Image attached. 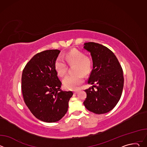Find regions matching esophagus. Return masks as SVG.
<instances>
[{"label": "esophagus", "mask_w": 147, "mask_h": 147, "mask_svg": "<svg viewBox=\"0 0 147 147\" xmlns=\"http://www.w3.org/2000/svg\"><path fill=\"white\" fill-rule=\"evenodd\" d=\"M78 91H74V94H77L78 93Z\"/></svg>", "instance_id": "esophagus-1"}]
</instances>
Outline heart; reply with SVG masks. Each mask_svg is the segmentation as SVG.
I'll return each mask as SVG.
<instances>
[{
    "label": "heart",
    "instance_id": "b5f03b06",
    "mask_svg": "<svg viewBox=\"0 0 147 147\" xmlns=\"http://www.w3.org/2000/svg\"><path fill=\"white\" fill-rule=\"evenodd\" d=\"M73 65V74H68L63 79L66 88L75 90L83 82L82 75L87 76L92 69V60L90 57L85 56L81 51L73 49L61 56H58L55 61V69L57 74L63 76L67 70L66 63Z\"/></svg>",
    "mask_w": 147,
    "mask_h": 147
}]
</instances>
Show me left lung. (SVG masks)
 <instances>
[{
	"instance_id": "left-lung-1",
	"label": "left lung",
	"mask_w": 147,
	"mask_h": 147,
	"mask_svg": "<svg viewBox=\"0 0 147 147\" xmlns=\"http://www.w3.org/2000/svg\"><path fill=\"white\" fill-rule=\"evenodd\" d=\"M84 48L91 53L93 69L88 84L96 89L85 90L87 98L85 107L96 114L106 113L112 110L121 96L124 77L119 62L109 49L99 44L87 42Z\"/></svg>"
}]
</instances>
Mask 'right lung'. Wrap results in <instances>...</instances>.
I'll list each match as a JSON object with an SVG mask.
<instances>
[{
  "instance_id": "right-lung-1",
  "label": "right lung",
  "mask_w": 147,
  "mask_h": 147,
  "mask_svg": "<svg viewBox=\"0 0 147 147\" xmlns=\"http://www.w3.org/2000/svg\"><path fill=\"white\" fill-rule=\"evenodd\" d=\"M60 51L47 50L34 55L22 73L24 100L32 115L48 123L60 120L68 110L71 91H63L55 69Z\"/></svg>"
}]
</instances>
